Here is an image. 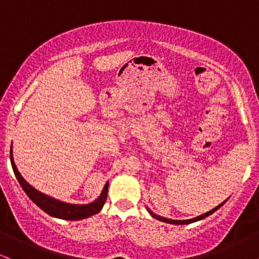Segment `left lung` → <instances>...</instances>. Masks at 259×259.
Segmentation results:
<instances>
[{
	"label": "left lung",
	"mask_w": 259,
	"mask_h": 259,
	"mask_svg": "<svg viewBox=\"0 0 259 259\" xmlns=\"http://www.w3.org/2000/svg\"><path fill=\"white\" fill-rule=\"evenodd\" d=\"M225 202H227V200H225L224 202H223V203L218 204V206H217L215 208H213V209H210L209 212H207V213H203V214H201V215L196 217V218H192V219H187V221H174V219H168V218H164V217H160V215H157V214H154V213L152 212V210H150V209H148V208H147V210H148V212H150V214L152 215L153 218L158 219V221H160V222L168 223V224H177V225H183V224H190V223H194V222H198V221H201V219L206 218V217L210 215V214H212V213H214L217 209H219V208H221V207L223 206V204L225 203Z\"/></svg>",
	"instance_id": "1"
}]
</instances>
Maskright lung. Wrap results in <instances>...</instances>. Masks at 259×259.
Segmentation results:
<instances>
[{"instance_id": "1", "label": "right lung", "mask_w": 259, "mask_h": 259, "mask_svg": "<svg viewBox=\"0 0 259 259\" xmlns=\"http://www.w3.org/2000/svg\"><path fill=\"white\" fill-rule=\"evenodd\" d=\"M11 163L12 168H13L14 175H16L17 180L19 181L20 186L23 187V190L25 191V194L29 196V198L36 204L37 207H40L47 214L55 217V218L59 219H65V221H80V219L89 218V217L96 214L102 209L103 204H105L106 198H107V192H108V183L106 184L103 187L102 192L99 196L97 200H95L92 203L89 204H72V203H65V202L55 200V198L50 197V196L41 194L40 191L35 190L31 185H29L26 181L23 179V177L20 175L19 171L14 164L13 160V154H12V148H11Z\"/></svg>"}]
</instances>
